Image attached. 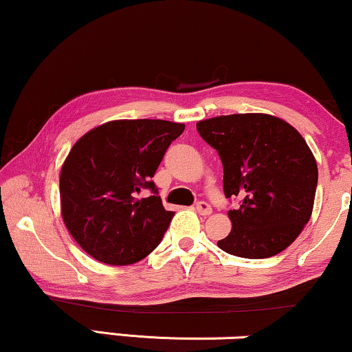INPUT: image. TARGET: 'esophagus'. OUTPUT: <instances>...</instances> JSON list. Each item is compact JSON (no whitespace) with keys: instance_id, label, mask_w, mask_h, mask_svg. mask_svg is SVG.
Instances as JSON below:
<instances>
[{"instance_id":"1","label":"esophagus","mask_w":352,"mask_h":352,"mask_svg":"<svg viewBox=\"0 0 352 352\" xmlns=\"http://www.w3.org/2000/svg\"><path fill=\"white\" fill-rule=\"evenodd\" d=\"M195 212L200 213V215H210L212 213V207L207 202H199L197 205H195Z\"/></svg>"}]
</instances>
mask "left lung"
Returning a JSON list of instances; mask_svg holds the SVG:
<instances>
[{"mask_svg":"<svg viewBox=\"0 0 352 352\" xmlns=\"http://www.w3.org/2000/svg\"><path fill=\"white\" fill-rule=\"evenodd\" d=\"M197 131L223 163L232 230L218 248L244 258H268L293 244L312 215L318 181L316 158L302 135L270 115L217 116Z\"/></svg>","mask_w":352,"mask_h":352,"instance_id":"1","label":"left lung"}]
</instances>
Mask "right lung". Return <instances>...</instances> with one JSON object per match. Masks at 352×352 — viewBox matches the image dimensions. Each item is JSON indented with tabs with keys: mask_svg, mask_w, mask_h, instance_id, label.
I'll return each mask as SVG.
<instances>
[{
	"mask_svg": "<svg viewBox=\"0 0 352 352\" xmlns=\"http://www.w3.org/2000/svg\"><path fill=\"white\" fill-rule=\"evenodd\" d=\"M184 124L120 120L95 127L71 148L59 177L63 220L76 243L109 265L152 252L175 217L152 181ZM144 188L153 192L140 199Z\"/></svg>",
	"mask_w": 352,
	"mask_h": 352,
	"instance_id": "add662e5",
	"label": "right lung"
}]
</instances>
